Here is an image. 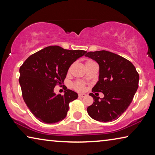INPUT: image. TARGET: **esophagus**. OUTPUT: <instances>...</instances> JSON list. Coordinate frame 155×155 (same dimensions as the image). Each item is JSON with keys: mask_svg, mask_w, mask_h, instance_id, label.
Segmentation results:
<instances>
[{"mask_svg": "<svg viewBox=\"0 0 155 155\" xmlns=\"http://www.w3.org/2000/svg\"><path fill=\"white\" fill-rule=\"evenodd\" d=\"M86 96V94H78V97H80V98H84V97Z\"/></svg>", "mask_w": 155, "mask_h": 155, "instance_id": "obj_1", "label": "esophagus"}]
</instances>
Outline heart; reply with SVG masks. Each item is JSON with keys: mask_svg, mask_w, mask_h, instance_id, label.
Here are the masks:
<instances>
[{"mask_svg": "<svg viewBox=\"0 0 155 155\" xmlns=\"http://www.w3.org/2000/svg\"><path fill=\"white\" fill-rule=\"evenodd\" d=\"M92 61H92V60L87 59V61H86L85 64H86V63H90V62H92ZM71 68H72V65L69 68L68 72H70V70H71ZM73 87H74L75 90H77L78 91H83L84 89H85V85H84L83 83L81 82V81H77V82L73 84Z\"/></svg>", "mask_w": 155, "mask_h": 155, "instance_id": "b5f03b06", "label": "heart"}]
</instances>
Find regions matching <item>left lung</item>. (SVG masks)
<instances>
[{
    "label": "left lung",
    "instance_id": "8db88e82",
    "mask_svg": "<svg viewBox=\"0 0 155 155\" xmlns=\"http://www.w3.org/2000/svg\"><path fill=\"white\" fill-rule=\"evenodd\" d=\"M99 65V81L92 92H102L100 100L93 93L94 103L87 109L90 116L99 122L114 121L121 116L132 102L138 88L140 76L130 61L107 51L89 52L85 54Z\"/></svg>",
    "mask_w": 155,
    "mask_h": 155
}]
</instances>
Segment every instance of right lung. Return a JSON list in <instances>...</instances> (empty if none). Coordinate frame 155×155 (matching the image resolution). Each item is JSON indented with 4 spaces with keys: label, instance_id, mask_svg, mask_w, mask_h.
<instances>
[{
    "label": "right lung",
    "instance_id": "1",
    "mask_svg": "<svg viewBox=\"0 0 155 155\" xmlns=\"http://www.w3.org/2000/svg\"><path fill=\"white\" fill-rule=\"evenodd\" d=\"M86 52L50 46L31 54L20 66L22 98L40 122L52 124L66 116L69 103L78 98V94L66 88L64 95H57L54 88L64 83L70 65Z\"/></svg>",
    "mask_w": 155,
    "mask_h": 155
}]
</instances>
